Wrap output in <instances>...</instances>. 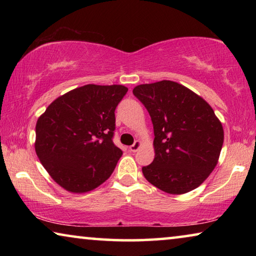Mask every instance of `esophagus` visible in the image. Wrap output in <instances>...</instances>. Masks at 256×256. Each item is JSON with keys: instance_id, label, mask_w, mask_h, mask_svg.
<instances>
[{"instance_id": "34e87169", "label": "esophagus", "mask_w": 256, "mask_h": 256, "mask_svg": "<svg viewBox=\"0 0 256 256\" xmlns=\"http://www.w3.org/2000/svg\"><path fill=\"white\" fill-rule=\"evenodd\" d=\"M141 146V142L140 141H136L134 142V144L130 146V151H132V152H136V151L138 150V148H140Z\"/></svg>"}]
</instances>
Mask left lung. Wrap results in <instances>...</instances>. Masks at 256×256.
<instances>
[{"label":"left lung","mask_w":256,"mask_h":256,"mask_svg":"<svg viewBox=\"0 0 256 256\" xmlns=\"http://www.w3.org/2000/svg\"><path fill=\"white\" fill-rule=\"evenodd\" d=\"M133 94L154 124V159L142 167L146 180L170 194H184L204 182L218 162L224 128L202 97L177 82L140 84Z\"/></svg>","instance_id":"8db88e82"}]
</instances>
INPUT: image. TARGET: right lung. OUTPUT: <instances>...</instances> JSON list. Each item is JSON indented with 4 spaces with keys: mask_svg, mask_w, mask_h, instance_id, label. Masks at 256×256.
Listing matches in <instances>:
<instances>
[{
    "mask_svg": "<svg viewBox=\"0 0 256 256\" xmlns=\"http://www.w3.org/2000/svg\"><path fill=\"white\" fill-rule=\"evenodd\" d=\"M126 92L120 84H86L56 98L38 118L34 150L64 190L89 192L110 178L123 154L112 136Z\"/></svg>",
    "mask_w": 256,
    "mask_h": 256,
    "instance_id": "obj_1",
    "label": "right lung"
}]
</instances>
